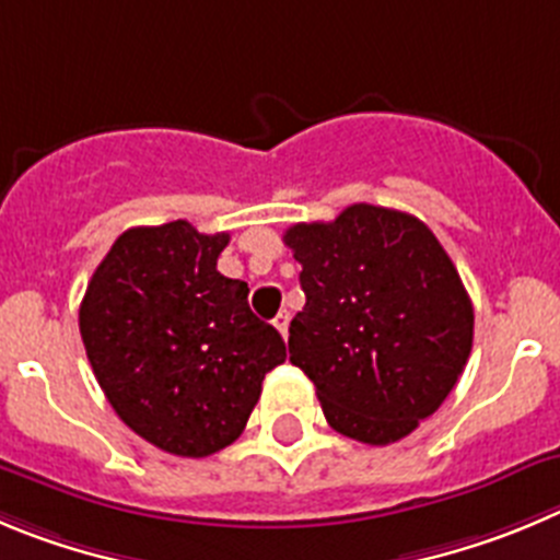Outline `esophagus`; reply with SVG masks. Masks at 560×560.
I'll use <instances>...</instances> for the list:
<instances>
[{
    "mask_svg": "<svg viewBox=\"0 0 560 560\" xmlns=\"http://www.w3.org/2000/svg\"><path fill=\"white\" fill-rule=\"evenodd\" d=\"M273 326L279 328V334L281 337L287 339V334H290V312H279V315H276V320H273Z\"/></svg>",
    "mask_w": 560,
    "mask_h": 560,
    "instance_id": "esophagus-1",
    "label": "esophagus"
}]
</instances>
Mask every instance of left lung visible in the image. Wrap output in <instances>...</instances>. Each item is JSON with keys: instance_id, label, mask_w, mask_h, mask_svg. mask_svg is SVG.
Wrapping results in <instances>:
<instances>
[{"instance_id": "obj_1", "label": "left lung", "mask_w": 560, "mask_h": 560, "mask_svg": "<svg viewBox=\"0 0 560 560\" xmlns=\"http://www.w3.org/2000/svg\"><path fill=\"white\" fill-rule=\"evenodd\" d=\"M306 306L290 362L315 384L328 425L364 445L409 436L445 404L472 351V301L420 218L353 203L331 223H295Z\"/></svg>"}]
</instances>
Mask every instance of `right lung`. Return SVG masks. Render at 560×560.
<instances>
[{
  "instance_id": "1",
  "label": "right lung",
  "mask_w": 560,
  "mask_h": 560,
  "mask_svg": "<svg viewBox=\"0 0 560 560\" xmlns=\"http://www.w3.org/2000/svg\"><path fill=\"white\" fill-rule=\"evenodd\" d=\"M229 234L187 221L135 226L88 284L80 334L115 415L174 456L203 458L243 433L281 334L248 306V284L218 273Z\"/></svg>"
}]
</instances>
